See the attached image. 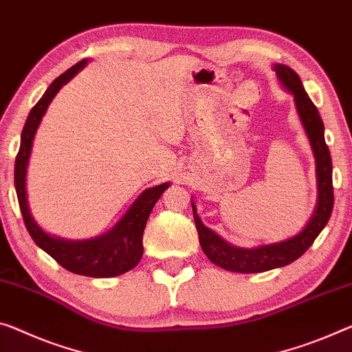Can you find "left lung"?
<instances>
[{
	"instance_id": "left-lung-1",
	"label": "left lung",
	"mask_w": 352,
	"mask_h": 352,
	"mask_svg": "<svg viewBox=\"0 0 352 352\" xmlns=\"http://www.w3.org/2000/svg\"><path fill=\"white\" fill-rule=\"evenodd\" d=\"M275 74L278 82L282 83L291 94L294 96L297 115L300 118L302 126L308 137V142L313 149L316 162V179H318V204L310 221L291 239H286L277 244L261 245L256 248H241L228 244L215 234L212 230L204 226L201 219L197 214V206L192 199L193 219L197 225L199 245L204 255L219 267L241 274H256L266 270L282 267L296 261L310 248L318 234L324 230L331 219L333 208V186H332V159L329 148L324 140V124L320 111L305 93L302 82L293 69L285 64H275Z\"/></svg>"
}]
</instances>
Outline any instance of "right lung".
<instances>
[{"label": "right lung", "instance_id": "right-lung-1", "mask_svg": "<svg viewBox=\"0 0 352 352\" xmlns=\"http://www.w3.org/2000/svg\"><path fill=\"white\" fill-rule=\"evenodd\" d=\"M86 63L88 61L83 59V61L66 70L63 75H59L55 82L48 86L41 100L31 108L23 132H21L19 154L15 157L14 182L25 226L36 245L47 252L58 264H61L70 272L86 275V277L105 278L127 272L140 263L143 256V231L146 221H148L154 204L157 203L162 193L168 188L170 182L146 188L137 198V201L132 204L131 209L127 210L126 215L110 231L99 237H94V239L64 241L61 237H53L47 234L32 219L28 199H26V168H28L32 140H34L37 127H39L42 116L45 115L53 97L56 96L63 85H66L75 74L86 66Z\"/></svg>", "mask_w": 352, "mask_h": 352}]
</instances>
